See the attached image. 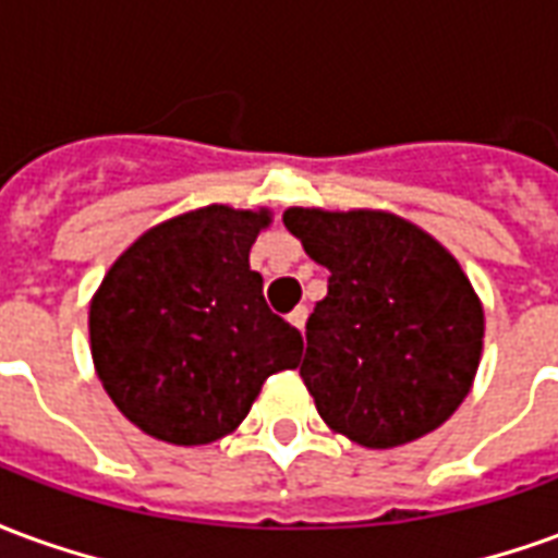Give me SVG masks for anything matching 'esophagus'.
<instances>
[{
	"label": "esophagus",
	"mask_w": 558,
	"mask_h": 558,
	"mask_svg": "<svg viewBox=\"0 0 558 558\" xmlns=\"http://www.w3.org/2000/svg\"><path fill=\"white\" fill-rule=\"evenodd\" d=\"M290 323L295 328H304V323H307V307H302V304H299V307H295V311L290 314Z\"/></svg>",
	"instance_id": "34e87169"
}]
</instances>
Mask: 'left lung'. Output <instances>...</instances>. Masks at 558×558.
Here are the masks:
<instances>
[{
	"mask_svg": "<svg viewBox=\"0 0 558 558\" xmlns=\"http://www.w3.org/2000/svg\"><path fill=\"white\" fill-rule=\"evenodd\" d=\"M283 223L331 271L299 367L319 418L364 448H398L445 424L484 350V307L460 263L383 208L292 206Z\"/></svg>",
	"mask_w": 558,
	"mask_h": 558,
	"instance_id": "left-lung-1",
	"label": "left lung"
}]
</instances>
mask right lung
<instances>
[{"label":"right lung","mask_w":558,"mask_h":558,"mask_svg":"<svg viewBox=\"0 0 558 558\" xmlns=\"http://www.w3.org/2000/svg\"><path fill=\"white\" fill-rule=\"evenodd\" d=\"M268 208L184 211L140 235L89 304L95 374L151 439L208 445L232 433L259 388L302 359L299 328L268 311L251 268Z\"/></svg>","instance_id":"right-lung-1"}]
</instances>
